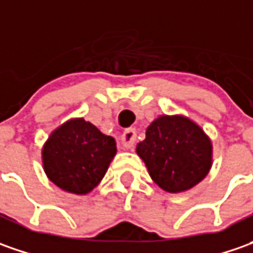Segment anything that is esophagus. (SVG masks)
<instances>
[{"label": "esophagus", "mask_w": 253, "mask_h": 253, "mask_svg": "<svg viewBox=\"0 0 253 253\" xmlns=\"http://www.w3.org/2000/svg\"><path fill=\"white\" fill-rule=\"evenodd\" d=\"M135 135H137V131H135V128H127L126 131L123 133L122 135V145H123V148H131L133 147V144L135 141Z\"/></svg>", "instance_id": "1"}]
</instances>
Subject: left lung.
<instances>
[{"instance_id":"8db88e82","label":"left lung","mask_w":253,"mask_h":253,"mask_svg":"<svg viewBox=\"0 0 253 253\" xmlns=\"http://www.w3.org/2000/svg\"><path fill=\"white\" fill-rule=\"evenodd\" d=\"M137 154L158 186L169 193L185 192L206 178L211 168L210 138L185 116H160L137 144Z\"/></svg>"}]
</instances>
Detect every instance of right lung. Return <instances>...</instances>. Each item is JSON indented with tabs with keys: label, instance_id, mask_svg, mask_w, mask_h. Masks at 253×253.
Here are the masks:
<instances>
[{
	"label": "right lung",
	"instance_id": "add662e5",
	"mask_svg": "<svg viewBox=\"0 0 253 253\" xmlns=\"http://www.w3.org/2000/svg\"><path fill=\"white\" fill-rule=\"evenodd\" d=\"M115 155V138L84 119L68 120L56 128L42 151L47 178L75 195H86L98 186Z\"/></svg>",
	"mask_w": 253,
	"mask_h": 253
}]
</instances>
